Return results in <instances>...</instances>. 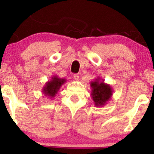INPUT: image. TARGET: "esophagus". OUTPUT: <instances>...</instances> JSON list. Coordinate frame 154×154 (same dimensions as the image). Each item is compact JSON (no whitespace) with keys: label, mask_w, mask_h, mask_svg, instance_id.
<instances>
[{"label":"esophagus","mask_w":154,"mask_h":154,"mask_svg":"<svg viewBox=\"0 0 154 154\" xmlns=\"http://www.w3.org/2000/svg\"><path fill=\"white\" fill-rule=\"evenodd\" d=\"M74 79H75V80L76 81L79 80V76L77 75V74H75V75H74Z\"/></svg>","instance_id":"34e87169"}]
</instances>
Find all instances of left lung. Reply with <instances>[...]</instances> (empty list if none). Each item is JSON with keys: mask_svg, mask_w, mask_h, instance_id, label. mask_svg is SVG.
<instances>
[{"mask_svg": "<svg viewBox=\"0 0 154 154\" xmlns=\"http://www.w3.org/2000/svg\"><path fill=\"white\" fill-rule=\"evenodd\" d=\"M91 98L96 107H103L106 105L113 95V90L110 85L104 82L103 79L98 77L91 82Z\"/></svg>", "mask_w": 154, "mask_h": 154, "instance_id": "8db88e82", "label": "left lung"}]
</instances>
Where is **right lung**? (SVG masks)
<instances>
[{"label": "right lung", "instance_id": "right-lung-1", "mask_svg": "<svg viewBox=\"0 0 154 154\" xmlns=\"http://www.w3.org/2000/svg\"><path fill=\"white\" fill-rule=\"evenodd\" d=\"M66 82V79L65 78H60L57 75H53L50 80L45 82L42 92L44 95L53 99L58 93L61 86Z\"/></svg>", "mask_w": 154, "mask_h": 154}]
</instances>
